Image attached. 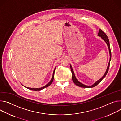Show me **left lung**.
I'll use <instances>...</instances> for the list:
<instances>
[{
  "label": "left lung",
  "instance_id": "8db88e82",
  "mask_svg": "<svg viewBox=\"0 0 121 121\" xmlns=\"http://www.w3.org/2000/svg\"><path fill=\"white\" fill-rule=\"evenodd\" d=\"M98 35L99 36H100L101 37V38L104 40V41L106 43L107 46H108V47L109 48V53H110V61H109V64H108V67H107V70H106V71L105 73V74H104V75L100 79H99V80H98L97 81H96L94 84L92 86H86V85H85L83 84H82L81 83H80L79 81H78L77 79H76L75 76V74L74 73V72L73 71V69L72 68V67L71 66V65L70 64V68H71V72H72V80L73 81V83L77 86H80V87H87V88H90V87H94L96 86L97 85H98L101 81L106 76V74H107V73H108V72L109 71V67H110V61H111V56H112V55H111V48H110V42H109V40L108 39V36H107V35H106V34L103 32L100 29H99V33H98Z\"/></svg>",
  "mask_w": 121,
  "mask_h": 121
}]
</instances>
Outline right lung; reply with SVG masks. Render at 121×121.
<instances>
[{
    "mask_svg": "<svg viewBox=\"0 0 121 121\" xmlns=\"http://www.w3.org/2000/svg\"><path fill=\"white\" fill-rule=\"evenodd\" d=\"M55 69H54V71H53V75H52V78H51V80H50V81L47 84V85H46V86H43V87H41V88H30V87H26V86H24V87H25L26 88H28V89H30V90H35V91H40V90H42V89H44V88H46V87H48V86H49L51 84H52V82H53V79H54V73H55ZM23 86V85H22Z\"/></svg>",
    "mask_w": 121,
    "mask_h": 121,
    "instance_id": "1",
    "label": "right lung"
}]
</instances>
